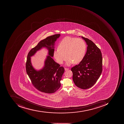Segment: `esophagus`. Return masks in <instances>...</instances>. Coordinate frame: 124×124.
I'll list each match as a JSON object with an SVG mask.
<instances>
[{
  "label": "esophagus",
  "instance_id": "obj_1",
  "mask_svg": "<svg viewBox=\"0 0 124 124\" xmlns=\"http://www.w3.org/2000/svg\"><path fill=\"white\" fill-rule=\"evenodd\" d=\"M64 69H65V71H66L67 70H69V68H64Z\"/></svg>",
  "mask_w": 124,
  "mask_h": 124
}]
</instances>
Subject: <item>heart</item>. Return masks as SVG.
I'll return each mask as SVG.
<instances>
[{
  "label": "heart",
  "mask_w": 124,
  "mask_h": 124,
  "mask_svg": "<svg viewBox=\"0 0 124 124\" xmlns=\"http://www.w3.org/2000/svg\"><path fill=\"white\" fill-rule=\"evenodd\" d=\"M86 49L84 40L80 38L66 37L60 42L58 49L54 51V57L59 64H62L67 57V65H71L73 62L78 64L84 58Z\"/></svg>",
  "instance_id": "heart-1"
}]
</instances>
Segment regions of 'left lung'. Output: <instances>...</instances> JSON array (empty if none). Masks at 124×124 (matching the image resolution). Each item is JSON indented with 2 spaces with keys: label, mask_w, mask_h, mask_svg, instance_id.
Returning a JSON list of instances; mask_svg holds the SVG:
<instances>
[{
  "label": "left lung",
  "mask_w": 124,
  "mask_h": 124,
  "mask_svg": "<svg viewBox=\"0 0 124 124\" xmlns=\"http://www.w3.org/2000/svg\"><path fill=\"white\" fill-rule=\"evenodd\" d=\"M87 45L84 59L71 69L73 79L75 85L82 89L93 86L102 70V58L100 49L89 39L82 37Z\"/></svg>",
  "instance_id": "obj_1"
}]
</instances>
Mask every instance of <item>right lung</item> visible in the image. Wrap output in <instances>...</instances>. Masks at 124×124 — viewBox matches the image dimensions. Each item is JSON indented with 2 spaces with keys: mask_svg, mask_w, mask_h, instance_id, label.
<instances>
[{
  "mask_svg": "<svg viewBox=\"0 0 124 124\" xmlns=\"http://www.w3.org/2000/svg\"><path fill=\"white\" fill-rule=\"evenodd\" d=\"M60 36V34H55L41 40L36 46L31 49L27 56L26 64V73L36 88L46 93H53L61 86L60 81L64 69L63 67H60L51 57L54 56L55 42ZM43 47H46L48 49L49 55L45 61L43 68L37 71L32 66L30 57Z\"/></svg>",
  "mask_w": 124,
  "mask_h": 124,
  "instance_id": "obj_1",
  "label": "right lung"
}]
</instances>
